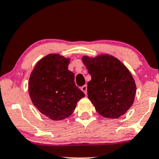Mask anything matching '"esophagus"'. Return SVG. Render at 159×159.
<instances>
[{
    "label": "esophagus",
    "instance_id": "obj_1",
    "mask_svg": "<svg viewBox=\"0 0 159 159\" xmlns=\"http://www.w3.org/2000/svg\"><path fill=\"white\" fill-rule=\"evenodd\" d=\"M81 90L83 91L85 95H87V85L82 86V87H81Z\"/></svg>",
    "mask_w": 159,
    "mask_h": 159
}]
</instances>
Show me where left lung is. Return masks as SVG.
Masks as SVG:
<instances>
[{"instance_id":"8db88e82","label":"left lung","mask_w":159,"mask_h":159,"mask_svg":"<svg viewBox=\"0 0 159 159\" xmlns=\"http://www.w3.org/2000/svg\"><path fill=\"white\" fill-rule=\"evenodd\" d=\"M82 61L91 76L87 95L96 111L107 118H119L127 112L134 100L136 84L125 66L114 57L101 54Z\"/></svg>"}]
</instances>
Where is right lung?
<instances>
[{
    "mask_svg": "<svg viewBox=\"0 0 159 159\" xmlns=\"http://www.w3.org/2000/svg\"><path fill=\"white\" fill-rule=\"evenodd\" d=\"M70 60L50 54L36 63L28 83L34 106L52 120L69 117L85 95L75 84V75L68 69Z\"/></svg>",
    "mask_w": 159,
    "mask_h": 159,
    "instance_id": "add662e5",
    "label": "right lung"
}]
</instances>
